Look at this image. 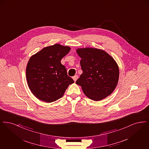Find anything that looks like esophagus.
I'll use <instances>...</instances> for the list:
<instances>
[{
	"instance_id": "1",
	"label": "esophagus",
	"mask_w": 149,
	"mask_h": 149,
	"mask_svg": "<svg viewBox=\"0 0 149 149\" xmlns=\"http://www.w3.org/2000/svg\"><path fill=\"white\" fill-rule=\"evenodd\" d=\"M78 77L77 75H75V76H74L73 77H72V79H73V80H74V81L75 82L76 81H77V80L78 79Z\"/></svg>"
}]
</instances>
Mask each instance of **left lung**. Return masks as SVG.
I'll return each instance as SVG.
<instances>
[{
	"label": "left lung",
	"instance_id": "1",
	"mask_svg": "<svg viewBox=\"0 0 149 149\" xmlns=\"http://www.w3.org/2000/svg\"><path fill=\"white\" fill-rule=\"evenodd\" d=\"M81 59L82 74L76 81L85 95L94 101L104 99L111 95L118 84L119 68L104 50L86 47L77 49Z\"/></svg>",
	"mask_w": 149,
	"mask_h": 149
}]
</instances>
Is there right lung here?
<instances>
[{
  "mask_svg": "<svg viewBox=\"0 0 149 149\" xmlns=\"http://www.w3.org/2000/svg\"><path fill=\"white\" fill-rule=\"evenodd\" d=\"M70 49L56 43L43 48L30 57L26 78L29 89L37 98L47 103L56 101L64 95L69 85L74 83L61 63Z\"/></svg>",
  "mask_w": 149,
  "mask_h": 149,
  "instance_id": "1",
  "label": "right lung"
}]
</instances>
